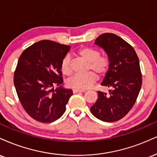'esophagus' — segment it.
Masks as SVG:
<instances>
[{"label": "esophagus", "mask_w": 157, "mask_h": 157, "mask_svg": "<svg viewBox=\"0 0 157 157\" xmlns=\"http://www.w3.org/2000/svg\"><path fill=\"white\" fill-rule=\"evenodd\" d=\"M73 93H84L85 92V90H76V89H74L73 90Z\"/></svg>", "instance_id": "34e87169"}]
</instances>
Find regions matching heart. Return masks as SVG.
<instances>
[{"instance_id":"heart-1","label":"heart","mask_w":157,"mask_h":157,"mask_svg":"<svg viewBox=\"0 0 157 157\" xmlns=\"http://www.w3.org/2000/svg\"><path fill=\"white\" fill-rule=\"evenodd\" d=\"M78 55L83 59L88 62L87 71H93L99 76H103L108 71L109 60L106 56H101L100 52L90 47H83L78 51ZM61 70L63 74L70 75L72 74L71 57L69 54L65 55L61 62ZM97 81V75L93 72H87L84 74L75 75L68 79L67 85L73 89L84 90L90 87Z\"/></svg>"}]
</instances>
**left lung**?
<instances>
[{"label":"left lung","mask_w":157,"mask_h":157,"mask_svg":"<svg viewBox=\"0 0 157 157\" xmlns=\"http://www.w3.org/2000/svg\"><path fill=\"white\" fill-rule=\"evenodd\" d=\"M95 45L107 53L109 67L101 86L111 88L109 93L98 91V100L90 107L92 114L104 122L123 118L135 104L142 86L139 58L132 45L112 33L96 38Z\"/></svg>","instance_id":"1"}]
</instances>
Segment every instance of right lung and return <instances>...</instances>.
Returning a JSON list of instances; mask_svg holds the SVG:
<instances>
[{
  "instance_id": "right-lung-1",
  "label": "right lung",
  "mask_w": 157,
  "mask_h": 157,
  "mask_svg": "<svg viewBox=\"0 0 157 157\" xmlns=\"http://www.w3.org/2000/svg\"><path fill=\"white\" fill-rule=\"evenodd\" d=\"M70 48L44 40L29 46L20 55L14 84L22 106L35 121L53 122L65 111L73 91L61 86V62ZM54 86H58L56 90Z\"/></svg>"
}]
</instances>
